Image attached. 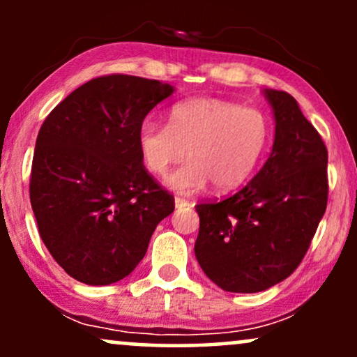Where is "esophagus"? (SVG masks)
Returning a JSON list of instances; mask_svg holds the SVG:
<instances>
[{"label": "esophagus", "mask_w": 357, "mask_h": 357, "mask_svg": "<svg viewBox=\"0 0 357 357\" xmlns=\"http://www.w3.org/2000/svg\"><path fill=\"white\" fill-rule=\"evenodd\" d=\"M174 204H176V208H186V206H190V202H188V199H184V198H179V196H176L174 198Z\"/></svg>", "instance_id": "esophagus-1"}]
</instances>
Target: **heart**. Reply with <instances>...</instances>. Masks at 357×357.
Instances as JSON below:
<instances>
[{"label":"heart","instance_id":"b5f03b06","mask_svg":"<svg viewBox=\"0 0 357 357\" xmlns=\"http://www.w3.org/2000/svg\"><path fill=\"white\" fill-rule=\"evenodd\" d=\"M267 114L220 99H191L169 110L167 126L146 121L136 144L149 173L165 176L186 155L167 184L179 192H195L213 183L218 191L241 186L257 173L272 144Z\"/></svg>","mask_w":357,"mask_h":357}]
</instances>
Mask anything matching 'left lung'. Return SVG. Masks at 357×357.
I'll return each instance as SVG.
<instances>
[{
    "instance_id": "obj_1",
    "label": "left lung",
    "mask_w": 357,
    "mask_h": 357,
    "mask_svg": "<svg viewBox=\"0 0 357 357\" xmlns=\"http://www.w3.org/2000/svg\"><path fill=\"white\" fill-rule=\"evenodd\" d=\"M265 96L275 116L267 162L235 195L196 204V258L227 292H261L292 275L327 206V147L321 134L290 93L265 89Z\"/></svg>"
}]
</instances>
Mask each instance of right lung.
<instances>
[{"instance_id": "1", "label": "right lung", "mask_w": 357, "mask_h": 357, "mask_svg": "<svg viewBox=\"0 0 357 357\" xmlns=\"http://www.w3.org/2000/svg\"><path fill=\"white\" fill-rule=\"evenodd\" d=\"M174 89L102 75L48 114L36 137L30 202L45 247L68 275L109 285L137 267L174 198L142 165L136 136Z\"/></svg>"}]
</instances>
